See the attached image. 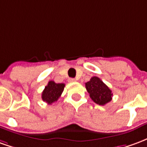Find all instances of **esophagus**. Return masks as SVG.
Masks as SVG:
<instances>
[{"label":"esophagus","instance_id":"esophagus-1","mask_svg":"<svg viewBox=\"0 0 147 147\" xmlns=\"http://www.w3.org/2000/svg\"><path fill=\"white\" fill-rule=\"evenodd\" d=\"M68 82H70V83H74V82H76V79H73V78H70V79H68Z\"/></svg>","mask_w":147,"mask_h":147}]
</instances>
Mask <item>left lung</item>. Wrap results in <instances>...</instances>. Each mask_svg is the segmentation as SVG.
I'll return each instance as SVG.
<instances>
[{"instance_id": "8db88e82", "label": "left lung", "mask_w": 147, "mask_h": 147, "mask_svg": "<svg viewBox=\"0 0 147 147\" xmlns=\"http://www.w3.org/2000/svg\"><path fill=\"white\" fill-rule=\"evenodd\" d=\"M86 89L90 97L96 104L104 105L112 100L113 94L108 86L98 77H92L89 82L85 83Z\"/></svg>"}]
</instances>
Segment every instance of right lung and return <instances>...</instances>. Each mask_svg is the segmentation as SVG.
Instances as JSON below:
<instances>
[{"mask_svg": "<svg viewBox=\"0 0 147 147\" xmlns=\"http://www.w3.org/2000/svg\"><path fill=\"white\" fill-rule=\"evenodd\" d=\"M64 83H56L54 81H49L48 85L45 86L44 90L42 91V100L48 103L49 105H51L53 102H57L64 90Z\"/></svg>", "mask_w": 147, "mask_h": 147, "instance_id": "right-lung-1", "label": "right lung"}]
</instances>
